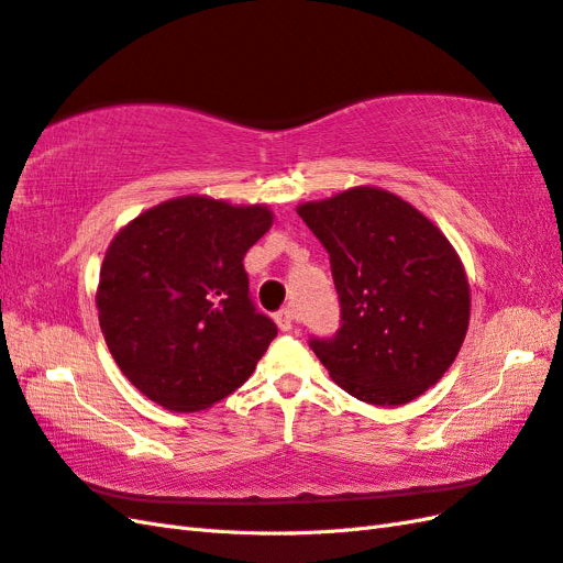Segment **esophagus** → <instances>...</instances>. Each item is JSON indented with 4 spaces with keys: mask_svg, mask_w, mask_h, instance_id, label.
Segmentation results:
<instances>
[{
    "mask_svg": "<svg viewBox=\"0 0 563 563\" xmlns=\"http://www.w3.org/2000/svg\"><path fill=\"white\" fill-rule=\"evenodd\" d=\"M275 322L282 331H291L294 324H296V314L291 308H282L277 314H275Z\"/></svg>",
    "mask_w": 563,
    "mask_h": 563,
    "instance_id": "1",
    "label": "esophagus"
}]
</instances>
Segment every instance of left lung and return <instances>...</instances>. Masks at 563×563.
Returning <instances> with one entry per match:
<instances>
[{"instance_id": "obj_1", "label": "left lung", "mask_w": 563, "mask_h": 563, "mask_svg": "<svg viewBox=\"0 0 563 563\" xmlns=\"http://www.w3.org/2000/svg\"><path fill=\"white\" fill-rule=\"evenodd\" d=\"M329 253L341 329L310 339L353 398L395 407L435 386L464 343L466 272L445 234L400 196L355 187L298 206Z\"/></svg>"}]
</instances>
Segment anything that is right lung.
Instances as JSON below:
<instances>
[{
    "label": "right lung",
    "instance_id": "obj_1",
    "mask_svg": "<svg viewBox=\"0 0 563 563\" xmlns=\"http://www.w3.org/2000/svg\"><path fill=\"white\" fill-rule=\"evenodd\" d=\"M272 220L267 206L179 196L115 234L99 272V324L148 400L199 412L253 374L277 327L253 306L244 255Z\"/></svg>",
    "mask_w": 563,
    "mask_h": 563
}]
</instances>
